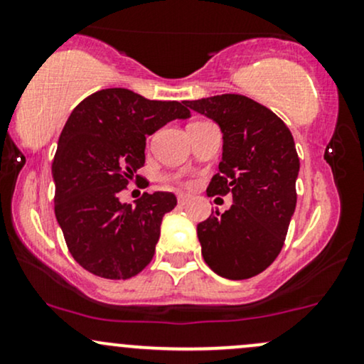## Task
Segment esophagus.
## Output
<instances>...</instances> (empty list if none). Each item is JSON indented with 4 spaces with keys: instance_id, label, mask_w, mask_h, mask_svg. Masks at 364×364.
I'll use <instances>...</instances> for the list:
<instances>
[{
    "instance_id": "34e87169",
    "label": "esophagus",
    "mask_w": 364,
    "mask_h": 364,
    "mask_svg": "<svg viewBox=\"0 0 364 364\" xmlns=\"http://www.w3.org/2000/svg\"><path fill=\"white\" fill-rule=\"evenodd\" d=\"M188 200H190V196H188V195H185V193H179L178 195V203H179V205H186Z\"/></svg>"
}]
</instances>
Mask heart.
Listing matches in <instances>:
<instances>
[{"label":"heart","instance_id":"heart-1","mask_svg":"<svg viewBox=\"0 0 364 364\" xmlns=\"http://www.w3.org/2000/svg\"><path fill=\"white\" fill-rule=\"evenodd\" d=\"M176 181L179 183V185H183V186H191V185H193V183H191L190 179H185V178H176Z\"/></svg>","mask_w":364,"mask_h":364}]
</instances>
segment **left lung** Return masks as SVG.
Here are the masks:
<instances>
[{
  "mask_svg": "<svg viewBox=\"0 0 364 364\" xmlns=\"http://www.w3.org/2000/svg\"><path fill=\"white\" fill-rule=\"evenodd\" d=\"M223 132V161L207 195H231L232 205L196 225L203 260L217 275H258L281 253L296 208L299 157L286 123L240 94L185 101Z\"/></svg>",
  "mask_w": 364,
  "mask_h": 364,
  "instance_id": "left-lung-1",
  "label": "left lung"
}]
</instances>
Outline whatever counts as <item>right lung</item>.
<instances>
[{
	"instance_id": "1",
	"label": "right lung",
	"mask_w": 364,
	"mask_h": 364,
	"mask_svg": "<svg viewBox=\"0 0 364 364\" xmlns=\"http://www.w3.org/2000/svg\"><path fill=\"white\" fill-rule=\"evenodd\" d=\"M186 118L185 102L150 101L128 89L95 92L70 114L53 161L54 214L72 257L90 274L129 279L152 260L176 196L144 193L129 205L118 195L140 179L145 136Z\"/></svg>"
}]
</instances>
